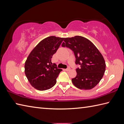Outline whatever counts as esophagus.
Returning <instances> with one entry per match:
<instances>
[{
    "mask_svg": "<svg viewBox=\"0 0 124 124\" xmlns=\"http://www.w3.org/2000/svg\"><path fill=\"white\" fill-rule=\"evenodd\" d=\"M65 71H70V68H68L67 69H65Z\"/></svg>",
    "mask_w": 124,
    "mask_h": 124,
    "instance_id": "1",
    "label": "esophagus"
}]
</instances>
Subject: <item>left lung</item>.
Returning <instances> with one entry per match:
<instances>
[{
    "label": "left lung",
    "instance_id": "obj_1",
    "mask_svg": "<svg viewBox=\"0 0 124 124\" xmlns=\"http://www.w3.org/2000/svg\"><path fill=\"white\" fill-rule=\"evenodd\" d=\"M64 39L62 46L72 50L76 64L80 66L76 69V77L72 79L73 84L80 89L94 88L101 80L106 70V62L102 55L90 40L84 37L76 36Z\"/></svg>",
    "mask_w": 124,
    "mask_h": 124
}]
</instances>
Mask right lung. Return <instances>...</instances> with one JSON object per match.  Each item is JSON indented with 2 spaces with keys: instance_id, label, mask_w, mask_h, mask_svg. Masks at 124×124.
Returning a JSON list of instances; mask_svg holds the SVG:
<instances>
[{
  "instance_id": "1",
  "label": "right lung",
  "mask_w": 124,
  "mask_h": 124,
  "mask_svg": "<svg viewBox=\"0 0 124 124\" xmlns=\"http://www.w3.org/2000/svg\"><path fill=\"white\" fill-rule=\"evenodd\" d=\"M64 38L50 36L44 39L31 52L25 62V74L32 87L39 91L53 87L62 70L52 63V58Z\"/></svg>"
}]
</instances>
